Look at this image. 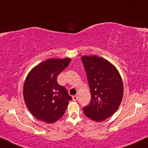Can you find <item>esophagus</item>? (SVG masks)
I'll return each mask as SVG.
<instances>
[{"mask_svg":"<svg viewBox=\"0 0 148 148\" xmlns=\"http://www.w3.org/2000/svg\"><path fill=\"white\" fill-rule=\"evenodd\" d=\"M72 98H73V101H77V99H78V95L73 96Z\"/></svg>","mask_w":148,"mask_h":148,"instance_id":"obj_1","label":"esophagus"}]
</instances>
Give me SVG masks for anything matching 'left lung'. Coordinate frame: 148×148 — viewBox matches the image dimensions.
<instances>
[{
  "label": "left lung",
  "instance_id": "left-lung-1",
  "mask_svg": "<svg viewBox=\"0 0 148 148\" xmlns=\"http://www.w3.org/2000/svg\"><path fill=\"white\" fill-rule=\"evenodd\" d=\"M90 89L91 101L83 108L85 115L95 121H104L117 110L123 99V84L115 66L97 56L81 58Z\"/></svg>",
  "mask_w": 148,
  "mask_h": 148
}]
</instances>
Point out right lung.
I'll return each instance as SVG.
<instances>
[{
	"instance_id": "add662e5",
	"label": "right lung",
	"mask_w": 148,
	"mask_h": 148,
	"mask_svg": "<svg viewBox=\"0 0 148 148\" xmlns=\"http://www.w3.org/2000/svg\"><path fill=\"white\" fill-rule=\"evenodd\" d=\"M69 58H49L34 66L27 75L23 97L29 112L38 120L52 123L60 119L72 99L57 77L71 62Z\"/></svg>"
}]
</instances>
